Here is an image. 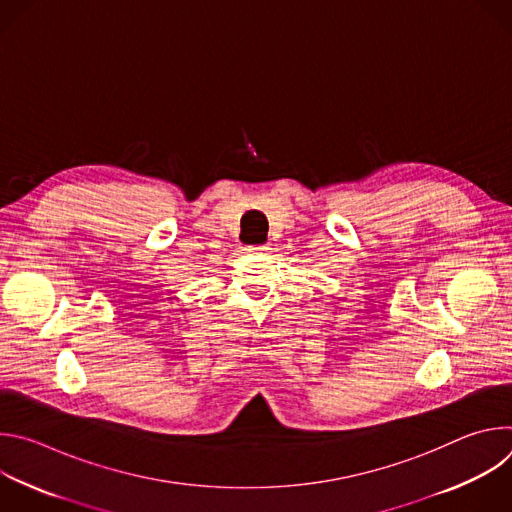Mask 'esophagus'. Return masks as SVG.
Wrapping results in <instances>:
<instances>
[{
    "instance_id": "34e87169",
    "label": "esophagus",
    "mask_w": 512,
    "mask_h": 512,
    "mask_svg": "<svg viewBox=\"0 0 512 512\" xmlns=\"http://www.w3.org/2000/svg\"><path fill=\"white\" fill-rule=\"evenodd\" d=\"M245 251H247V253H267V251H269V245H249Z\"/></svg>"
}]
</instances>
